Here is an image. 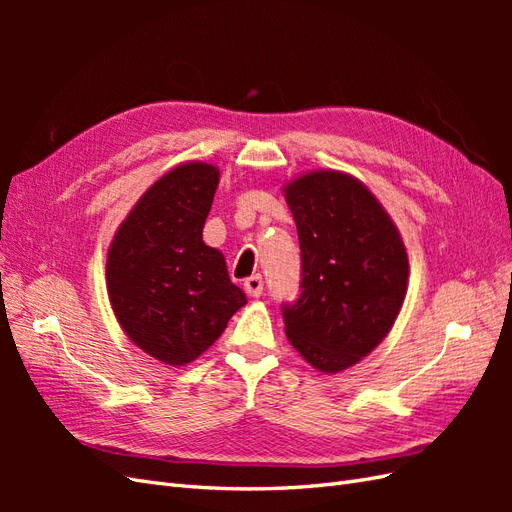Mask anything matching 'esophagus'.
<instances>
[{"label":"esophagus","instance_id":"34e87169","mask_svg":"<svg viewBox=\"0 0 512 512\" xmlns=\"http://www.w3.org/2000/svg\"><path fill=\"white\" fill-rule=\"evenodd\" d=\"M245 292L250 294V297H262V290H265V282H262V275H252L247 277L245 284H243Z\"/></svg>","mask_w":512,"mask_h":512}]
</instances>
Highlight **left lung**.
<instances>
[{"label":"left lung","instance_id":"1","mask_svg":"<svg viewBox=\"0 0 512 512\" xmlns=\"http://www.w3.org/2000/svg\"><path fill=\"white\" fill-rule=\"evenodd\" d=\"M301 247V294L282 305L303 359L335 374L374 350L404 303L408 254L395 224L361 181L335 170L286 185Z\"/></svg>","mask_w":512,"mask_h":512}]
</instances>
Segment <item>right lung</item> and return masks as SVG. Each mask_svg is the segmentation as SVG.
Returning a JSON list of instances; mask_svg holds the SVG:
<instances>
[{
	"label": "right lung",
	"instance_id": "add662e5",
	"mask_svg": "<svg viewBox=\"0 0 512 512\" xmlns=\"http://www.w3.org/2000/svg\"><path fill=\"white\" fill-rule=\"evenodd\" d=\"M220 170L181 164L158 179L117 230L106 258L113 312L132 342L185 365L218 339L247 299L222 252L203 241Z\"/></svg>",
	"mask_w": 512,
	"mask_h": 512
}]
</instances>
